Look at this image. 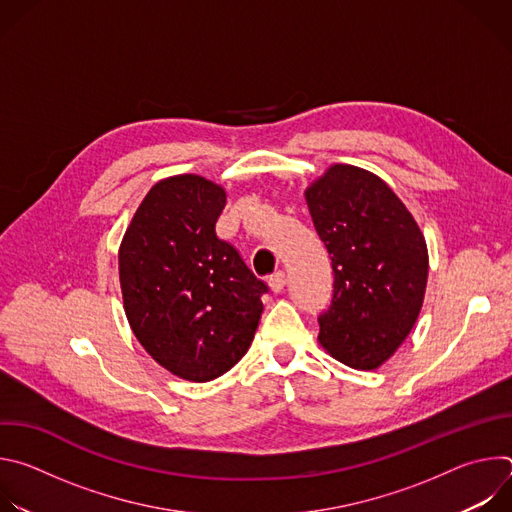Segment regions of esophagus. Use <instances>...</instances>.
<instances>
[{
	"instance_id": "obj_1",
	"label": "esophagus",
	"mask_w": 512,
	"mask_h": 512,
	"mask_svg": "<svg viewBox=\"0 0 512 512\" xmlns=\"http://www.w3.org/2000/svg\"><path fill=\"white\" fill-rule=\"evenodd\" d=\"M269 287H271L273 294H279V291L285 287V273H283V271L273 273V275L269 277Z\"/></svg>"
}]
</instances>
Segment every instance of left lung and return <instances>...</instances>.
I'll use <instances>...</instances> for the list:
<instances>
[{"mask_svg": "<svg viewBox=\"0 0 512 512\" xmlns=\"http://www.w3.org/2000/svg\"><path fill=\"white\" fill-rule=\"evenodd\" d=\"M306 202L334 271L318 340L352 369H377L419 316L429 269L425 239L399 196L356 166H330L306 188Z\"/></svg>", "mask_w": 512, "mask_h": 512, "instance_id": "left-lung-1", "label": "left lung"}]
</instances>
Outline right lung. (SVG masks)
<instances>
[{
  "label": "right lung",
  "mask_w": 512,
  "mask_h": 512,
  "mask_svg": "<svg viewBox=\"0 0 512 512\" xmlns=\"http://www.w3.org/2000/svg\"><path fill=\"white\" fill-rule=\"evenodd\" d=\"M225 190L196 174L160 180L135 210L119 247L129 326L172 375L206 383L245 356L267 285L216 237Z\"/></svg>",
  "instance_id": "right-lung-1"
}]
</instances>
